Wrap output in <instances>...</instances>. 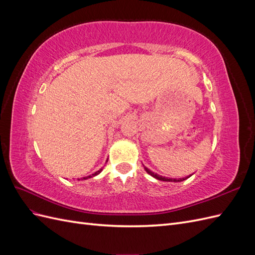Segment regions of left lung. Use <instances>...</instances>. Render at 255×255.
Here are the masks:
<instances>
[{
  "mask_svg": "<svg viewBox=\"0 0 255 255\" xmlns=\"http://www.w3.org/2000/svg\"><path fill=\"white\" fill-rule=\"evenodd\" d=\"M144 169H145V171L148 172L149 174H151L153 177H155V179H157V180H159V181H165V182H181V181H184V180H186L187 177H183V179H180V180H176V179H168V177H165V176H160V175H158V174H156V173H154V172H152L151 170H149L148 168H145L144 167ZM190 176V175H189Z\"/></svg>",
  "mask_w": 255,
  "mask_h": 255,
  "instance_id": "left-lung-1",
  "label": "left lung"
}]
</instances>
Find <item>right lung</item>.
Wrapping results in <instances>:
<instances>
[{"instance_id": "add662e5", "label": "right lung", "mask_w": 255, "mask_h": 255, "mask_svg": "<svg viewBox=\"0 0 255 255\" xmlns=\"http://www.w3.org/2000/svg\"><path fill=\"white\" fill-rule=\"evenodd\" d=\"M102 171V169H100V170H98L97 172H95L94 174H91V175H88V176H86V177H83V180H86V179H90V177H92V176H95V175H97V174H99L100 172Z\"/></svg>"}]
</instances>
